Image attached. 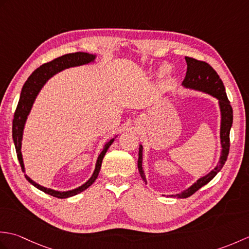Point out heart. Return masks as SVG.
Instances as JSON below:
<instances>
[{
	"instance_id": "obj_1",
	"label": "heart",
	"mask_w": 249,
	"mask_h": 249,
	"mask_svg": "<svg viewBox=\"0 0 249 249\" xmlns=\"http://www.w3.org/2000/svg\"><path fill=\"white\" fill-rule=\"evenodd\" d=\"M168 71L166 70V68H162V70H161V72H160V78L161 79H165L167 76H168Z\"/></svg>"
}]
</instances>
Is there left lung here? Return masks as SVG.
Returning <instances> with one entry per match:
<instances>
[{"mask_svg": "<svg viewBox=\"0 0 249 249\" xmlns=\"http://www.w3.org/2000/svg\"><path fill=\"white\" fill-rule=\"evenodd\" d=\"M185 61L187 64V71L186 76H185L184 80L182 82V86L185 89H195V91H199L205 94H209L211 96L215 97L218 100L219 111H220V156L218 163L215 166L213 170H211L208 174H205L204 177L200 178L197 179V182H195L193 185H190L188 188L183 190L182 193L177 194L174 197L184 199L190 197L193 194L197 192L204 185L208 184L210 181L215 178L221 168L224 167L225 162L227 160V157L229 154V146H230V129L232 126V122H233V111H232V107L230 105V102L228 100L226 94V89L224 87V83L221 81V79L217 75L212 66H210L208 63L198 61L193 57L185 56ZM142 153H143V145H139V158H138V170L140 173L141 178L143 179L146 184L145 174L142 168Z\"/></svg>", "mask_w": 249, "mask_h": 249, "instance_id": "8db88e82", "label": "left lung"}]
</instances>
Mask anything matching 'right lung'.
Segmentation results:
<instances>
[{
    "label": "right lung",
    "instance_id": "right-lung-1",
    "mask_svg": "<svg viewBox=\"0 0 249 249\" xmlns=\"http://www.w3.org/2000/svg\"><path fill=\"white\" fill-rule=\"evenodd\" d=\"M96 57L97 55L88 53V52H76V53H68L65 55H62L60 57H57V59L51 61L49 63H46V64L37 68V70L29 77L28 80L25 81L24 86L22 88V91H21V94H20V99L17 106V109H16L14 121H13V140L15 143L16 152H17L18 160L20 162L21 169H22V171L24 173H25V168H24L22 152H21L23 130H24L26 120H28V116L31 112L32 107H33V104L35 102L37 95H38L40 89H43L46 82L48 81L50 78L56 75L57 72L67 70V68H71V67H77V66L89 64V63H94L95 60H96ZM116 137L118 136L113 137L112 139H110L105 143L102 152H100V154L97 157L96 165H95L94 172L91 176V178H89L86 183L82 184L81 186H79L75 189L66 190V192H60V190H54L51 188H47L45 186H41V185H39L38 183L34 182L33 179L29 178L26 174H24V177L32 185H33V186L38 188L39 190H41V192H44L50 196H53V197L65 199V198L72 197V196H76L78 194L82 193L83 190L89 188L95 182V179L97 178L100 167H102L104 156L106 155V153H107L110 145L113 143V141Z\"/></svg>",
    "mask_w": 249,
    "mask_h": 249
}]
</instances>
